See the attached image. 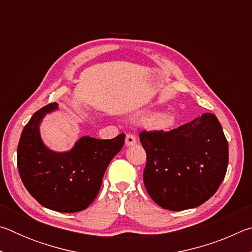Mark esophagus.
Returning <instances> with one entry per match:
<instances>
[{
	"label": "esophagus",
	"instance_id": "34e87169",
	"mask_svg": "<svg viewBox=\"0 0 252 252\" xmlns=\"http://www.w3.org/2000/svg\"><path fill=\"white\" fill-rule=\"evenodd\" d=\"M136 143V138L133 134H126V147H131V146H134Z\"/></svg>",
	"mask_w": 252,
	"mask_h": 252
}]
</instances>
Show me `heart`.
I'll list each match as a JSON object with an SVG mask.
<instances>
[{
  "label": "heart",
  "mask_w": 252,
  "mask_h": 252,
  "mask_svg": "<svg viewBox=\"0 0 252 252\" xmlns=\"http://www.w3.org/2000/svg\"><path fill=\"white\" fill-rule=\"evenodd\" d=\"M136 119L141 121H148V126L152 130H165L174 122V116L171 112H160L156 114L146 113L136 117Z\"/></svg>",
  "instance_id": "obj_1"
}]
</instances>
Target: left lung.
I'll return each instance as SVG.
<instances>
[{
	"mask_svg": "<svg viewBox=\"0 0 252 252\" xmlns=\"http://www.w3.org/2000/svg\"><path fill=\"white\" fill-rule=\"evenodd\" d=\"M139 136L147 153L144 186L161 208L198 207L223 181L229 149L215 114L203 113L171 131H143Z\"/></svg>",
	"mask_w": 252,
	"mask_h": 252,
	"instance_id": "1",
	"label": "left lung"
}]
</instances>
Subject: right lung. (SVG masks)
I'll use <instances>...</instances> for the list:
<instances>
[{
	"instance_id": "1",
	"label": "right lung",
	"mask_w": 252,
	"mask_h": 252,
	"mask_svg": "<svg viewBox=\"0 0 252 252\" xmlns=\"http://www.w3.org/2000/svg\"><path fill=\"white\" fill-rule=\"evenodd\" d=\"M58 109V103L48 104L24 126L18 146V169L24 187L37 202L51 210L72 213L87 209L95 199L126 134L110 140L85 135L69 151H53L42 141L40 125L46 114Z\"/></svg>"
}]
</instances>
